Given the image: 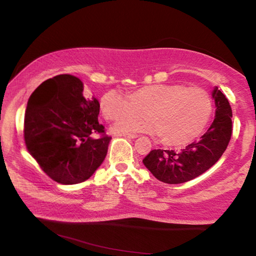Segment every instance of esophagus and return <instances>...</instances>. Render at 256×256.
Returning a JSON list of instances; mask_svg holds the SVG:
<instances>
[{"mask_svg": "<svg viewBox=\"0 0 256 256\" xmlns=\"http://www.w3.org/2000/svg\"><path fill=\"white\" fill-rule=\"evenodd\" d=\"M120 136L126 138H136L138 135L136 134H131V133H122L120 134Z\"/></svg>", "mask_w": 256, "mask_h": 256, "instance_id": "1", "label": "esophagus"}]
</instances>
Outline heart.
<instances>
[{
  "mask_svg": "<svg viewBox=\"0 0 256 256\" xmlns=\"http://www.w3.org/2000/svg\"><path fill=\"white\" fill-rule=\"evenodd\" d=\"M100 110L116 134L144 132L160 135L166 145L182 146L194 142L208 125L214 102L199 86L180 84L145 86L130 94L108 90L100 99ZM145 112L150 115L140 116Z\"/></svg>",
  "mask_w": 256,
  "mask_h": 256,
  "instance_id": "obj_1",
  "label": "heart"
}]
</instances>
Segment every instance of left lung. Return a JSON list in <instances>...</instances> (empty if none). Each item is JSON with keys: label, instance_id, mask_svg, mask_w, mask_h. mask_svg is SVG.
Returning <instances> with one entry per match:
<instances>
[{"label": "left lung", "instance_id": "obj_1", "mask_svg": "<svg viewBox=\"0 0 256 256\" xmlns=\"http://www.w3.org/2000/svg\"><path fill=\"white\" fill-rule=\"evenodd\" d=\"M216 118L199 140L186 148L153 150L143 160L145 167L166 184H182L200 176L220 160L232 135V108L226 96L216 88L212 92Z\"/></svg>", "mask_w": 256, "mask_h": 256}]
</instances>
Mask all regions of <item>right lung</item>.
<instances>
[{
  "label": "right lung",
  "mask_w": 256,
  "mask_h": 256,
  "mask_svg": "<svg viewBox=\"0 0 256 256\" xmlns=\"http://www.w3.org/2000/svg\"><path fill=\"white\" fill-rule=\"evenodd\" d=\"M99 112V101L86 99L84 84L72 74L48 79L30 94L24 118L26 148L52 180L82 182L104 160L111 136L98 121Z\"/></svg>",
  "instance_id": "obj_1"
}]
</instances>
